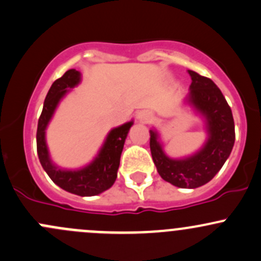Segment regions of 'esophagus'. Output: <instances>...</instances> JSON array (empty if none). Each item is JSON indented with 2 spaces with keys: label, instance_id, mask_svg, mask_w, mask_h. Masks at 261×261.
I'll return each instance as SVG.
<instances>
[{
  "label": "esophagus",
  "instance_id": "esophagus-1",
  "mask_svg": "<svg viewBox=\"0 0 261 261\" xmlns=\"http://www.w3.org/2000/svg\"><path fill=\"white\" fill-rule=\"evenodd\" d=\"M137 118H138V119L141 120V122L149 123L150 120L153 119V115H152V113H150V112L141 111V112H138V114H137Z\"/></svg>",
  "mask_w": 261,
  "mask_h": 261
}]
</instances>
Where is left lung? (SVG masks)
<instances>
[{
    "label": "left lung",
    "mask_w": 261,
    "mask_h": 261,
    "mask_svg": "<svg viewBox=\"0 0 261 261\" xmlns=\"http://www.w3.org/2000/svg\"><path fill=\"white\" fill-rule=\"evenodd\" d=\"M190 93L186 101L205 118L207 141L202 148L185 158H171L163 150L157 130L150 129L153 162L165 181L181 189H197L215 177L229 158L235 143L232 113L221 90L208 77L189 70Z\"/></svg>",
    "instance_id": "left-lung-1"
}]
</instances>
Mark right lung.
Returning a JSON list of instances; mask_svg holds the SVG:
<instances>
[{
    "label": "right lung",
    "mask_w": 261,
    "mask_h": 261,
    "mask_svg": "<svg viewBox=\"0 0 261 261\" xmlns=\"http://www.w3.org/2000/svg\"><path fill=\"white\" fill-rule=\"evenodd\" d=\"M80 80H82L80 72L75 69H70L51 85L37 123V154L42 168L49 174L54 184L74 195L95 196L111 189L117 179L120 154L128 132L133 125V120L124 123L120 127L113 128L107 136L96 157L85 167L79 170H64L54 165L47 149L45 130L61 99L66 95V93H69V90L76 87Z\"/></svg>",
    "instance_id": "add662e5"
}]
</instances>
